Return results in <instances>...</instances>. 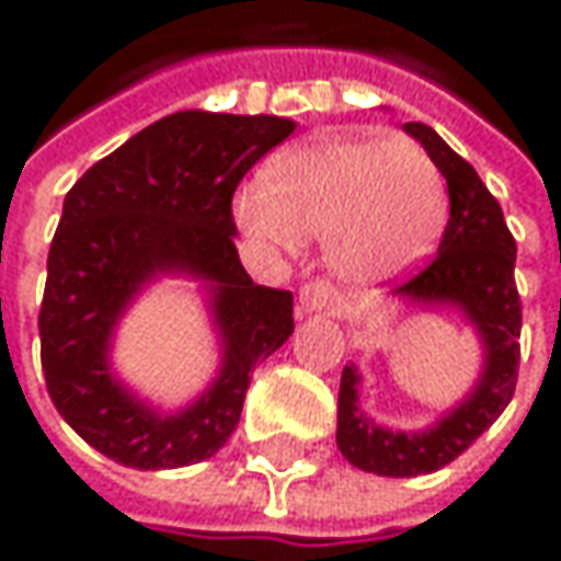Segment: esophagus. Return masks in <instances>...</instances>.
I'll list each match as a JSON object with an SVG mask.
<instances>
[{
    "instance_id": "obj_1",
    "label": "esophagus",
    "mask_w": 561,
    "mask_h": 561,
    "mask_svg": "<svg viewBox=\"0 0 561 561\" xmlns=\"http://www.w3.org/2000/svg\"><path fill=\"white\" fill-rule=\"evenodd\" d=\"M336 302H340V293L328 284V280H321V277H314V280H306L302 287H299V312H321V309H334Z\"/></svg>"
}]
</instances>
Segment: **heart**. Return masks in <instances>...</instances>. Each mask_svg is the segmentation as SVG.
<instances>
[{
	"label": "heart",
	"mask_w": 561,
	"mask_h": 561,
	"mask_svg": "<svg viewBox=\"0 0 561 561\" xmlns=\"http://www.w3.org/2000/svg\"><path fill=\"white\" fill-rule=\"evenodd\" d=\"M437 162L409 137L324 134L293 146L233 199L252 243L296 252L324 237L331 268L353 284L397 277L437 247L446 225Z\"/></svg>",
	"instance_id": "1"
}]
</instances>
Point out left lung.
<instances>
[{"mask_svg": "<svg viewBox=\"0 0 561 561\" xmlns=\"http://www.w3.org/2000/svg\"><path fill=\"white\" fill-rule=\"evenodd\" d=\"M405 130L427 149V156L446 178L449 221L437 255L419 274L402 280L393 293L419 302H456L471 318L478 334L484 336L486 358L474 393L421 434L387 431L365 419L358 409L356 365L343 368L336 405V446L343 459L383 478L431 474L459 459L512 402L522 358L515 237L508 233L503 208L478 178V171L459 152H453L427 124L409 121Z\"/></svg>", "mask_w": 561, "mask_h": 561, "instance_id": "obj_1", "label": "left lung"}]
</instances>
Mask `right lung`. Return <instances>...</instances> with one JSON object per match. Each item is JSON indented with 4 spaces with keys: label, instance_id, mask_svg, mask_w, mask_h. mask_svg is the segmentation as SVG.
<instances>
[{
    "label": "right lung",
    "instance_id": "right-lung-1",
    "mask_svg": "<svg viewBox=\"0 0 561 561\" xmlns=\"http://www.w3.org/2000/svg\"><path fill=\"white\" fill-rule=\"evenodd\" d=\"M293 121L178 112L77 181L49 247L39 358L58 415L102 456L142 471L215 456L237 431L252 368L293 334V293L252 284L237 255L233 193ZM159 270L205 276L226 336L219 380L178 416H156L107 371L111 328Z\"/></svg>",
    "mask_w": 561,
    "mask_h": 561
}]
</instances>
